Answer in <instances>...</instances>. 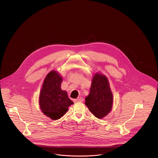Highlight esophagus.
Wrapping results in <instances>:
<instances>
[{"label": "esophagus", "instance_id": "obj_1", "mask_svg": "<svg viewBox=\"0 0 158 158\" xmlns=\"http://www.w3.org/2000/svg\"><path fill=\"white\" fill-rule=\"evenodd\" d=\"M83 99L82 97H79L77 99H75L73 101L75 102H82L83 101Z\"/></svg>", "mask_w": 158, "mask_h": 158}]
</instances>
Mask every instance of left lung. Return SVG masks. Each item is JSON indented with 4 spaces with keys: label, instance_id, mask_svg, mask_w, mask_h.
Wrapping results in <instances>:
<instances>
[{
    "label": "left lung",
    "instance_id": "1",
    "mask_svg": "<svg viewBox=\"0 0 158 158\" xmlns=\"http://www.w3.org/2000/svg\"><path fill=\"white\" fill-rule=\"evenodd\" d=\"M85 101V105L98 118L104 117L110 112L113 105V94L105 76L97 73L93 77L90 93Z\"/></svg>",
    "mask_w": 158,
    "mask_h": 158
}]
</instances>
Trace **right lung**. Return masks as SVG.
<instances>
[{
	"mask_svg": "<svg viewBox=\"0 0 158 158\" xmlns=\"http://www.w3.org/2000/svg\"><path fill=\"white\" fill-rule=\"evenodd\" d=\"M62 77L56 71H51L45 77L40 94L39 104L42 112L52 120H58L68 111L73 102L67 92L61 90Z\"/></svg>",
	"mask_w": 158,
	"mask_h": 158,
	"instance_id": "1",
	"label": "right lung"
}]
</instances>
